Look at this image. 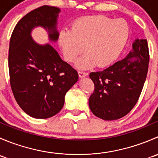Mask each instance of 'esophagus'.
<instances>
[{
	"instance_id": "1",
	"label": "esophagus",
	"mask_w": 158,
	"mask_h": 158,
	"mask_svg": "<svg viewBox=\"0 0 158 158\" xmlns=\"http://www.w3.org/2000/svg\"><path fill=\"white\" fill-rule=\"evenodd\" d=\"M78 74H79V78H83V77H85V76H88V73H84V72H82V71H79V73H78Z\"/></svg>"
}]
</instances>
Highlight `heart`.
<instances>
[{"mask_svg": "<svg viewBox=\"0 0 158 158\" xmlns=\"http://www.w3.org/2000/svg\"><path fill=\"white\" fill-rule=\"evenodd\" d=\"M129 37V27L122 20L106 16H92L79 19L73 29H63L59 43L65 60L72 62L84 50L76 62L78 69H86L98 65L106 66L118 58Z\"/></svg>", "mask_w": 158, "mask_h": 158, "instance_id": "b5f03b06", "label": "heart"}]
</instances>
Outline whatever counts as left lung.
Wrapping results in <instances>:
<instances>
[{
    "label": "left lung",
    "instance_id": "left-lung-1",
    "mask_svg": "<svg viewBox=\"0 0 158 158\" xmlns=\"http://www.w3.org/2000/svg\"><path fill=\"white\" fill-rule=\"evenodd\" d=\"M149 52L146 39H136L132 49L123 60L101 72L91 73L95 85L89 106L99 118H121L136 105L144 86L148 69Z\"/></svg>",
    "mask_w": 158,
    "mask_h": 158
}]
</instances>
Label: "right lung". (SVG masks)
<instances>
[{"label": "right lung", "mask_w": 158, "mask_h": 158, "mask_svg": "<svg viewBox=\"0 0 158 158\" xmlns=\"http://www.w3.org/2000/svg\"><path fill=\"white\" fill-rule=\"evenodd\" d=\"M60 9L44 5L30 11L17 23L10 40V82L17 104L28 115L48 118L63 109L66 92L79 76L49 44L32 38L36 27L44 28L49 41L58 40L57 20Z\"/></svg>", "instance_id": "add662e5"}]
</instances>
